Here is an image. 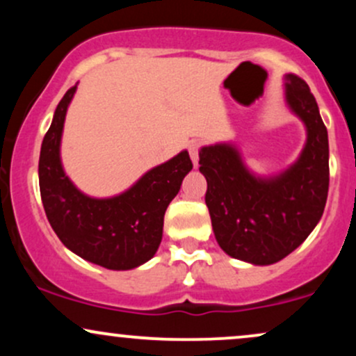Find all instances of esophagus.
Segmentation results:
<instances>
[{
  "label": "esophagus",
  "instance_id": "1",
  "mask_svg": "<svg viewBox=\"0 0 356 356\" xmlns=\"http://www.w3.org/2000/svg\"><path fill=\"white\" fill-rule=\"evenodd\" d=\"M199 145L197 142H191L189 144V154H191V159H192V164L194 167L199 165Z\"/></svg>",
  "mask_w": 356,
  "mask_h": 356
}]
</instances>
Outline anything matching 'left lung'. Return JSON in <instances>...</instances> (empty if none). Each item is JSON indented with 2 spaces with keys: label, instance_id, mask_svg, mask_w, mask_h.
I'll return each mask as SVG.
<instances>
[{
  "label": "left lung",
  "instance_id": "8db88e82",
  "mask_svg": "<svg viewBox=\"0 0 356 356\" xmlns=\"http://www.w3.org/2000/svg\"><path fill=\"white\" fill-rule=\"evenodd\" d=\"M284 100L306 127V144L283 172L256 175L234 144L199 150L207 181L212 229L226 254L268 266L293 252L312 234L328 197V132L305 80L284 76Z\"/></svg>",
  "mask_w": 356,
  "mask_h": 356
}]
</instances>
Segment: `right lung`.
I'll use <instances>...</instances> for the list:
<instances>
[{"mask_svg":"<svg viewBox=\"0 0 356 356\" xmlns=\"http://www.w3.org/2000/svg\"><path fill=\"white\" fill-rule=\"evenodd\" d=\"M76 85L55 110L43 138L38 177L42 202L61 243L81 259L113 271L147 263L162 241L164 214L191 172L187 150L147 170L132 187L113 197H90L65 174L60 157L61 134Z\"/></svg>","mask_w":356,"mask_h":356,"instance_id":"add662e5","label":"right lung"}]
</instances>
